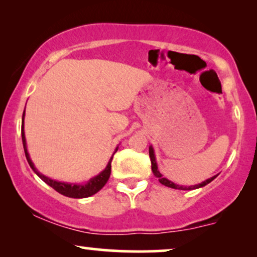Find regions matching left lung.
<instances>
[{"label":"left lung","instance_id":"obj_1","mask_svg":"<svg viewBox=\"0 0 257 257\" xmlns=\"http://www.w3.org/2000/svg\"><path fill=\"white\" fill-rule=\"evenodd\" d=\"M149 152H150V158H151V164H152V172L153 174L156 175V177L159 179L160 184H163L164 186H166V187H170V188H174V189H182V191H191V189H196V188H201L203 187V186L208 185L209 182H212L214 179H215L217 177L216 175H214V177L207 179V180L202 181L201 184H198V185H193V186H188V187H186V186H179L177 184H174V182H172L168 180V179L164 178L163 175H161V173L159 172V170H158V164H157V160H156V154H154V150L152 146H150L149 149Z\"/></svg>","mask_w":257,"mask_h":257}]
</instances>
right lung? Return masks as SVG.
Listing matches in <instances>:
<instances>
[{
    "mask_svg": "<svg viewBox=\"0 0 257 257\" xmlns=\"http://www.w3.org/2000/svg\"><path fill=\"white\" fill-rule=\"evenodd\" d=\"M24 115H26V108H24L23 115H22V142H23V149H24V153H26L27 160L29 163L30 167L33 168V171L36 173L38 177H40L42 180H43L45 184H48L50 187H52L55 191H57L61 194L69 196V198H75V199H83V198H89V196L96 194L97 192H99L101 188L104 187L105 184H106L108 178H110L111 174V161L113 159L114 153L118 151V146L115 147L113 154L108 160V163L105 167V170L100 172L99 174L96 175V177L91 178L86 184H68V182H62V181H57L54 180V179H50L49 177H45L44 174H42L41 172L37 171V168L35 167V165L33 161L30 159L29 153H28V149H27V142H26V135H24Z\"/></svg>",
    "mask_w": 257,
    "mask_h": 257,
    "instance_id": "right-lung-1",
    "label": "right lung"
}]
</instances>
